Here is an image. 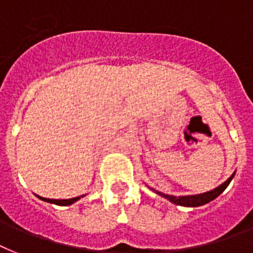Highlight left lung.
<instances>
[{"mask_svg": "<svg viewBox=\"0 0 253 253\" xmlns=\"http://www.w3.org/2000/svg\"><path fill=\"white\" fill-rule=\"evenodd\" d=\"M233 178H234V174L230 176L225 183H222L221 186L214 188V190L204 192V194L191 195V196H179V198H176V196H173V195H165V194H162V192H159V191H156V190L153 191H155L156 194H159L160 196H162V198L170 200L173 204L175 205H183V207H200V205H204L207 204V203H209V201L214 200L217 196H219V195L222 194L223 191H225V188L229 186V183L231 182Z\"/></svg>", "mask_w": 253, "mask_h": 253, "instance_id": "obj_1", "label": "left lung"}]
</instances>
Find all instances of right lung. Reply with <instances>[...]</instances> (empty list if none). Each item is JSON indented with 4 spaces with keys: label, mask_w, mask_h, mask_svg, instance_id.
<instances>
[{
    "label": "right lung",
    "mask_w": 253,
    "mask_h": 253,
    "mask_svg": "<svg viewBox=\"0 0 253 253\" xmlns=\"http://www.w3.org/2000/svg\"><path fill=\"white\" fill-rule=\"evenodd\" d=\"M83 196H85V195H82V196H78V198H73V199H63V200H55V199L40 198V196H38V198L41 199V200L48 201V203H52V204H57V205H71V204H74L75 201L79 200L80 198H83Z\"/></svg>",
    "instance_id": "add662e5"
}]
</instances>
